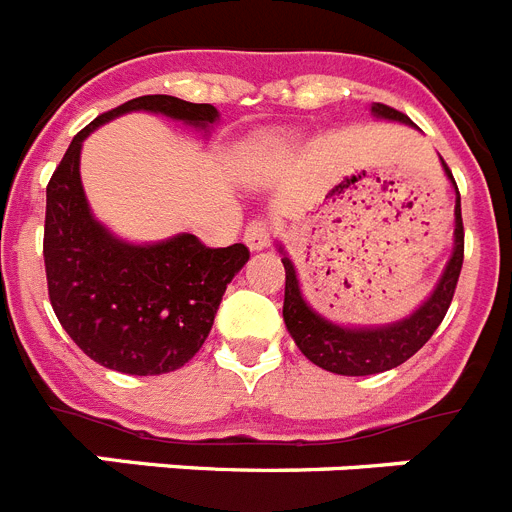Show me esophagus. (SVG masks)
I'll return each instance as SVG.
<instances>
[{"mask_svg":"<svg viewBox=\"0 0 512 512\" xmlns=\"http://www.w3.org/2000/svg\"><path fill=\"white\" fill-rule=\"evenodd\" d=\"M244 242H247L249 249L270 247L273 236H270L268 221H263V218H255V221H249L247 229H244Z\"/></svg>","mask_w":512,"mask_h":512,"instance_id":"1","label":"esophagus"}]
</instances>
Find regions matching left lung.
I'll return each mask as SVG.
<instances>
[{"label":"left lung","mask_w":512,"mask_h":512,"mask_svg":"<svg viewBox=\"0 0 512 512\" xmlns=\"http://www.w3.org/2000/svg\"><path fill=\"white\" fill-rule=\"evenodd\" d=\"M372 114L414 127V122L406 114H401L393 106H385V103H375ZM442 166H445V174L450 176V182L455 187L453 257H450L448 268L442 273L440 283L432 291V296H429L422 307L416 309L414 315L406 317V320L385 325V328H341V325H333V322L317 315V312H312V307L304 302L302 291H299V281H296L294 265H291L289 257H281L283 268H286L283 322H286L291 338H294L299 351L307 356L309 362L328 369V372H336V375H377V372H388V369L398 367L406 359H411L432 338V333L440 328L442 317H445L450 302H453L455 286H458V276H461L463 268L461 192H458V184H455L453 171L448 169V163L442 161Z\"/></svg>","instance_id":"left-lung-1"}]
</instances>
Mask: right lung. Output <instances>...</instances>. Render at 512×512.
Here are the masks:
<instances>
[{"label":"right lung","mask_w":512,"mask_h":512,"mask_svg":"<svg viewBox=\"0 0 512 512\" xmlns=\"http://www.w3.org/2000/svg\"><path fill=\"white\" fill-rule=\"evenodd\" d=\"M140 109L195 127L218 119L210 103L140 96L77 132L46 187L44 263L54 315L93 362L124 375H163L200 351L249 249L205 247L192 234L137 247L114 239L90 216L80 184L83 140L98 124Z\"/></svg>","instance_id":"1"}]
</instances>
